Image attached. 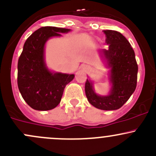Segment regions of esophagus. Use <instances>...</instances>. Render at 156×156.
<instances>
[{
	"label": "esophagus",
	"instance_id": "obj_1",
	"mask_svg": "<svg viewBox=\"0 0 156 156\" xmlns=\"http://www.w3.org/2000/svg\"><path fill=\"white\" fill-rule=\"evenodd\" d=\"M83 69H85V70H89V67L84 66V67H83Z\"/></svg>",
	"mask_w": 156,
	"mask_h": 156
}]
</instances>
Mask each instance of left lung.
Instances as JSON below:
<instances>
[{"mask_svg": "<svg viewBox=\"0 0 156 156\" xmlns=\"http://www.w3.org/2000/svg\"><path fill=\"white\" fill-rule=\"evenodd\" d=\"M104 33L108 49L99 50V55L105 68L110 69L109 94H97L90 79L85 83V93L88 101L95 108L113 111L122 107L135 90L138 67L133 48L126 37L115 30H107Z\"/></svg>", "mask_w": 156, "mask_h": 156, "instance_id": "obj_1", "label": "left lung"}]
</instances>
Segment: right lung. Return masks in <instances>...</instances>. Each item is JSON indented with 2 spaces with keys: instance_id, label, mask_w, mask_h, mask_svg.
Here are the masks:
<instances>
[{
  "instance_id": "right-lung-1",
  "label": "right lung",
  "mask_w": 156,
  "mask_h": 156,
  "mask_svg": "<svg viewBox=\"0 0 156 156\" xmlns=\"http://www.w3.org/2000/svg\"><path fill=\"white\" fill-rule=\"evenodd\" d=\"M69 31L66 28L42 27L24 42L18 62V87L22 98L33 109L48 111L56 108L66 84L74 79V74L49 70L45 60L47 41Z\"/></svg>"
}]
</instances>
